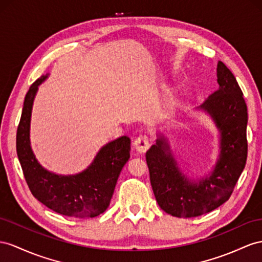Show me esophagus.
<instances>
[{
	"label": "esophagus",
	"mask_w": 262,
	"mask_h": 262,
	"mask_svg": "<svg viewBox=\"0 0 262 262\" xmlns=\"http://www.w3.org/2000/svg\"><path fill=\"white\" fill-rule=\"evenodd\" d=\"M134 147L139 152H145L149 148V137L147 135H140L134 142Z\"/></svg>",
	"instance_id": "1"
}]
</instances>
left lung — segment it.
Instances as JSON below:
<instances>
[{"mask_svg":"<svg viewBox=\"0 0 262 262\" xmlns=\"http://www.w3.org/2000/svg\"><path fill=\"white\" fill-rule=\"evenodd\" d=\"M219 89L199 108L207 112L220 132V154L210 176L191 183L179 170L167 139L160 137L146 152L154 195L162 209L179 218L210 212L230 198L248 154V113L236 77L223 63L217 65Z\"/></svg>","mask_w":262,"mask_h":262,"instance_id":"obj_1","label":"left lung"}]
</instances>
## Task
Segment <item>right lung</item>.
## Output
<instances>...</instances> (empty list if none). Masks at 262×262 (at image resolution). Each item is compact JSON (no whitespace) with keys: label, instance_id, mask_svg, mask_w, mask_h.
I'll use <instances>...</instances> for the list:
<instances>
[{"label":"right lung","instance_id":"add662e5","mask_svg":"<svg viewBox=\"0 0 262 262\" xmlns=\"http://www.w3.org/2000/svg\"><path fill=\"white\" fill-rule=\"evenodd\" d=\"M48 76L36 79L26 93L17 127L16 152L25 180L32 195L53 211L76 218L96 217L110 206L119 173L130 157V139L122 136L106 144L76 175L62 176L44 169L31 148L30 123L38 85Z\"/></svg>","mask_w":262,"mask_h":262}]
</instances>
